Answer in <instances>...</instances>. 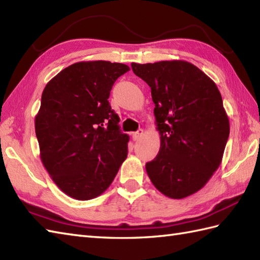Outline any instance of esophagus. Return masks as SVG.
<instances>
[{
    "label": "esophagus",
    "mask_w": 260,
    "mask_h": 260,
    "mask_svg": "<svg viewBox=\"0 0 260 260\" xmlns=\"http://www.w3.org/2000/svg\"><path fill=\"white\" fill-rule=\"evenodd\" d=\"M143 134H144V131H143V129H139L137 132H135V133H133V140L134 141L140 140Z\"/></svg>",
    "instance_id": "1"
}]
</instances>
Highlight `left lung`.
I'll use <instances>...</instances> for the list:
<instances>
[{"mask_svg": "<svg viewBox=\"0 0 260 260\" xmlns=\"http://www.w3.org/2000/svg\"><path fill=\"white\" fill-rule=\"evenodd\" d=\"M151 87L161 146L148 178L171 199L201 190L221 164L230 125L214 81L184 60L132 63Z\"/></svg>", "mask_w": 260, "mask_h": 260, "instance_id": "8db88e82", "label": "left lung"}]
</instances>
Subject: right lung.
<instances>
[{"instance_id":"obj_1","label":"right lung","mask_w":260,"mask_h":260,"mask_svg":"<svg viewBox=\"0 0 260 260\" xmlns=\"http://www.w3.org/2000/svg\"><path fill=\"white\" fill-rule=\"evenodd\" d=\"M129 70L124 63L76 62L46 85L36 116L40 158L66 194L86 201L112 184L127 157L129 136L108 102L116 79Z\"/></svg>"}]
</instances>
